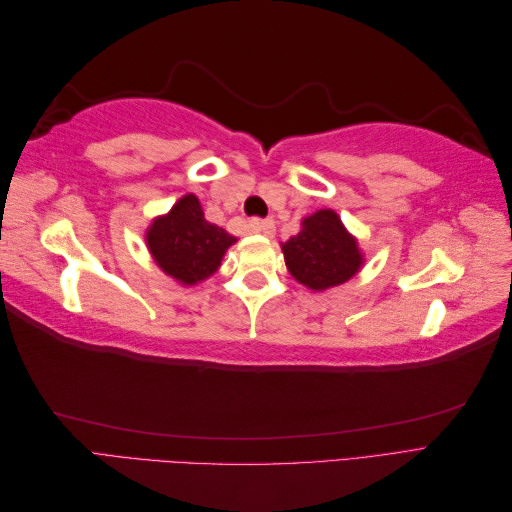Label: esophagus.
Wrapping results in <instances>:
<instances>
[{"mask_svg":"<svg viewBox=\"0 0 512 512\" xmlns=\"http://www.w3.org/2000/svg\"><path fill=\"white\" fill-rule=\"evenodd\" d=\"M247 228H250L252 232H256V235H265V237H273L275 235V222L273 220H250L247 222Z\"/></svg>","mask_w":512,"mask_h":512,"instance_id":"esophagus-1","label":"esophagus"}]
</instances>
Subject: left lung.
I'll list each match as a JSON object with an SVG mask.
<instances>
[{"instance_id": "left-lung-1", "label": "left lung", "mask_w": 512, "mask_h": 512, "mask_svg": "<svg viewBox=\"0 0 512 512\" xmlns=\"http://www.w3.org/2000/svg\"><path fill=\"white\" fill-rule=\"evenodd\" d=\"M282 252L288 273L314 292L346 284L365 265L359 239L333 209H318L303 218L297 235L282 243Z\"/></svg>"}]
</instances>
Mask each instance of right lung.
Segmentation results:
<instances>
[{"instance_id":"add662e5","label":"right lung","mask_w":512,"mask_h":512,"mask_svg":"<svg viewBox=\"0 0 512 512\" xmlns=\"http://www.w3.org/2000/svg\"><path fill=\"white\" fill-rule=\"evenodd\" d=\"M153 262L181 286H196L220 269L237 237L205 220L196 194H185L168 213L153 218L145 230Z\"/></svg>"}]
</instances>
